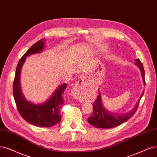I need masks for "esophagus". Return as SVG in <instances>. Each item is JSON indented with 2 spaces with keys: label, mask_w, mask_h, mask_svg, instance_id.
Returning a JSON list of instances; mask_svg holds the SVG:
<instances>
[{
  "label": "esophagus",
  "mask_w": 157,
  "mask_h": 157,
  "mask_svg": "<svg viewBox=\"0 0 157 157\" xmlns=\"http://www.w3.org/2000/svg\"><path fill=\"white\" fill-rule=\"evenodd\" d=\"M85 82L83 78L79 79L72 90V95L75 98H79L85 89Z\"/></svg>",
  "instance_id": "obj_1"
}]
</instances>
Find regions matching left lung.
Wrapping results in <instances>:
<instances>
[{
    "label": "left lung",
    "instance_id": "8db88e82",
    "mask_svg": "<svg viewBox=\"0 0 157 157\" xmlns=\"http://www.w3.org/2000/svg\"><path fill=\"white\" fill-rule=\"evenodd\" d=\"M136 64L138 66L139 68L141 71V74L142 75L143 82L144 85H146V81H145V72L142 63L140 62V59H136ZM144 94V92L141 95L140 99L137 102L136 105L129 113L124 114H114L113 113L109 112L107 110L103 107L101 103V100L100 94L98 96L96 100L93 103V113L90 117L88 118V122L98 128L103 129H109L113 127H117L121 124H123L127 120L131 118L133 115L135 114L138 105L140 104V101Z\"/></svg>",
    "mask_w": 157,
    "mask_h": 157
}]
</instances>
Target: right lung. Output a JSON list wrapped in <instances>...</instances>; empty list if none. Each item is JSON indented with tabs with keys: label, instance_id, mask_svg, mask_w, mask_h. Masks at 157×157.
<instances>
[{
	"label": "right lung",
	"instance_id": "add662e5",
	"mask_svg": "<svg viewBox=\"0 0 157 157\" xmlns=\"http://www.w3.org/2000/svg\"><path fill=\"white\" fill-rule=\"evenodd\" d=\"M43 39L38 40L21 58L17 66L13 83V94L17 110L21 117L28 122L37 127H50L61 121V109L65 102L63 94L67 83L59 86L48 100L41 105H35L23 97L20 86L21 71L27 56L40 52L44 48Z\"/></svg>",
	"mask_w": 157,
	"mask_h": 157
}]
</instances>
